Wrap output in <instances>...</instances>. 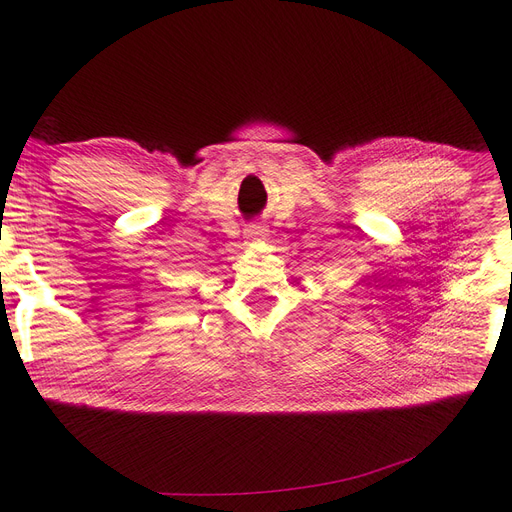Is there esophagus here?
Segmentation results:
<instances>
[{
	"mask_svg": "<svg viewBox=\"0 0 512 512\" xmlns=\"http://www.w3.org/2000/svg\"><path fill=\"white\" fill-rule=\"evenodd\" d=\"M245 237H248V239H252V241H260V239H264V237H267V228H264L262 224H252L250 228H248V231H245Z\"/></svg>",
	"mask_w": 512,
	"mask_h": 512,
	"instance_id": "1",
	"label": "esophagus"
}]
</instances>
